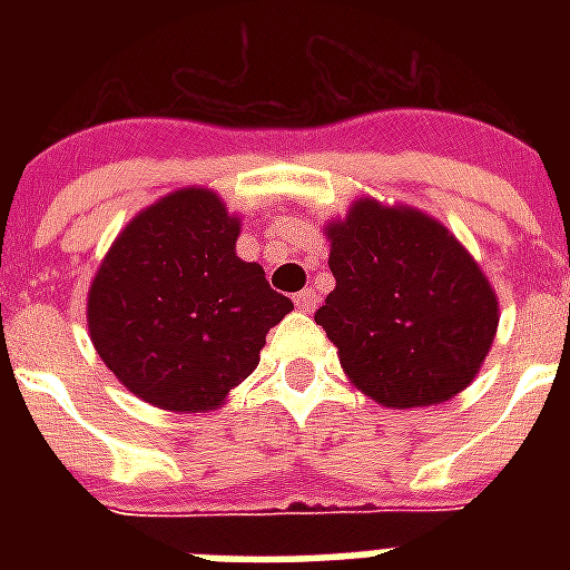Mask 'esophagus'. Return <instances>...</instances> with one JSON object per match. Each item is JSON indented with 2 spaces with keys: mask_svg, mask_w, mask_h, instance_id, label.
<instances>
[{
  "mask_svg": "<svg viewBox=\"0 0 570 570\" xmlns=\"http://www.w3.org/2000/svg\"><path fill=\"white\" fill-rule=\"evenodd\" d=\"M293 302L302 313H313L316 311V302H320V298H316V293H313V289H302V293L293 295Z\"/></svg>",
  "mask_w": 570,
  "mask_h": 570,
  "instance_id": "1",
  "label": "esophagus"
}]
</instances>
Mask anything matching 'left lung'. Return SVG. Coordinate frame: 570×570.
I'll use <instances>...</instances> for the list:
<instances>
[{
  "label": "left lung",
  "mask_w": 570,
  "mask_h": 570,
  "mask_svg": "<svg viewBox=\"0 0 570 570\" xmlns=\"http://www.w3.org/2000/svg\"><path fill=\"white\" fill-rule=\"evenodd\" d=\"M334 293L316 325L366 396L387 407L446 402L497 334V295L443 224L370 197L328 227Z\"/></svg>",
  "instance_id": "left-lung-1"
}]
</instances>
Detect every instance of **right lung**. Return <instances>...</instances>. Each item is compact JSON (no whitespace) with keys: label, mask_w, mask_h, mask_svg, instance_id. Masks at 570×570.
I'll return each instance as SVG.
<instances>
[{"label":"right lung","mask_w":570,"mask_h":570,"mask_svg":"<svg viewBox=\"0 0 570 570\" xmlns=\"http://www.w3.org/2000/svg\"><path fill=\"white\" fill-rule=\"evenodd\" d=\"M239 222L213 191L183 189L120 233L88 293L97 355L165 411H209L259 364L293 302L236 257Z\"/></svg>","instance_id":"obj_1"}]
</instances>
